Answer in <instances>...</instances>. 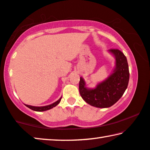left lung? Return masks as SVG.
Returning a JSON list of instances; mask_svg holds the SVG:
<instances>
[{"instance_id": "obj_1", "label": "left lung", "mask_w": 150, "mask_h": 150, "mask_svg": "<svg viewBox=\"0 0 150 150\" xmlns=\"http://www.w3.org/2000/svg\"><path fill=\"white\" fill-rule=\"evenodd\" d=\"M108 52L115 58V67L109 77L99 83L94 88H89L81 77L79 93L87 103L97 108H108L115 104L127 88L129 80V65L127 58L118 49H110Z\"/></svg>"}]
</instances>
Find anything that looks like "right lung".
Instances as JSON below:
<instances>
[{
  "mask_svg": "<svg viewBox=\"0 0 150 150\" xmlns=\"http://www.w3.org/2000/svg\"><path fill=\"white\" fill-rule=\"evenodd\" d=\"M61 98L62 97L60 98L59 100H58L57 102H54L53 104H51L50 105H48V106H31V105H27V104H25V105L27 107H28L29 108L32 109V110L37 111V112L46 111V110H50V109L54 108V107H55L56 106H57V105L60 103V102H61Z\"/></svg>",
  "mask_w": 150,
  "mask_h": 150,
  "instance_id": "obj_1",
  "label": "right lung"
}]
</instances>
